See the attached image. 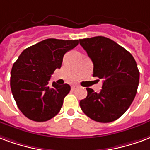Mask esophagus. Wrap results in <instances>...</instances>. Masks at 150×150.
<instances>
[{
	"label": "esophagus",
	"mask_w": 150,
	"mask_h": 150,
	"mask_svg": "<svg viewBox=\"0 0 150 150\" xmlns=\"http://www.w3.org/2000/svg\"><path fill=\"white\" fill-rule=\"evenodd\" d=\"M77 87H78V86H77V85H73V86H71V88H72L73 90H74V89L77 88Z\"/></svg>",
	"instance_id": "1"
}]
</instances>
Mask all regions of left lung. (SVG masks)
Here are the masks:
<instances>
[{
  "mask_svg": "<svg viewBox=\"0 0 150 150\" xmlns=\"http://www.w3.org/2000/svg\"><path fill=\"white\" fill-rule=\"evenodd\" d=\"M79 40L93 63V76L103 80L98 93L86 88L88 94L80 106L93 121L112 122L124 114L136 96L140 77L136 61L110 38L98 36Z\"/></svg>",
  "mask_w": 150,
  "mask_h": 150,
  "instance_id": "obj_1",
  "label": "left lung"
}]
</instances>
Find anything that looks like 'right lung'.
<instances>
[{
	"mask_svg": "<svg viewBox=\"0 0 150 150\" xmlns=\"http://www.w3.org/2000/svg\"><path fill=\"white\" fill-rule=\"evenodd\" d=\"M78 45V40L46 39L24 50L13 65L10 86L17 107L26 117L46 121L62 109L70 91L68 84L50 85L51 75L62 66L65 52Z\"/></svg>",
	"mask_w": 150,
	"mask_h": 150,
	"instance_id": "right-lung-1",
	"label": "right lung"
}]
</instances>
